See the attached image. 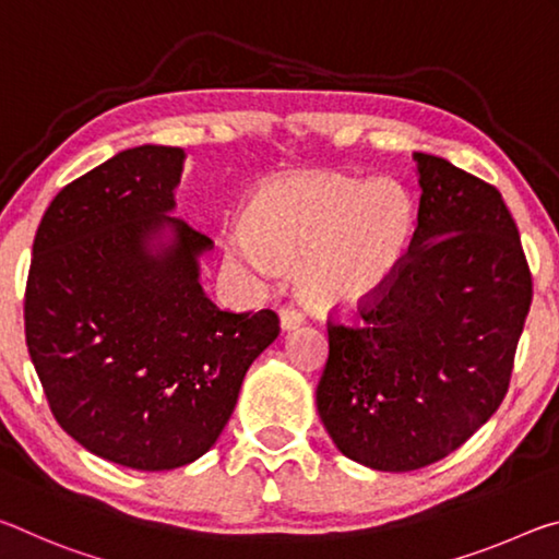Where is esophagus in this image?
I'll use <instances>...</instances> for the list:
<instances>
[{
  "label": "esophagus",
  "mask_w": 559,
  "mask_h": 559,
  "mask_svg": "<svg viewBox=\"0 0 559 559\" xmlns=\"http://www.w3.org/2000/svg\"><path fill=\"white\" fill-rule=\"evenodd\" d=\"M301 322H305V314H301L295 305H287V307L280 309V324H282V329H295Z\"/></svg>",
  "instance_id": "esophagus-1"
}]
</instances>
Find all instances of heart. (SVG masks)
Here are the masks:
<instances>
[{
    "label": "heart",
    "mask_w": 559,
    "mask_h": 559,
    "mask_svg": "<svg viewBox=\"0 0 559 559\" xmlns=\"http://www.w3.org/2000/svg\"><path fill=\"white\" fill-rule=\"evenodd\" d=\"M414 237V205L386 180L295 173L252 195L245 230L227 240L235 267L270 280L297 264V285L322 312H349L391 287Z\"/></svg>",
    "instance_id": "1"
}]
</instances>
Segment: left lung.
<instances>
[{
	"label": "left lung",
	"instance_id": "left-lung-1",
	"mask_svg": "<svg viewBox=\"0 0 559 559\" xmlns=\"http://www.w3.org/2000/svg\"><path fill=\"white\" fill-rule=\"evenodd\" d=\"M418 227L391 287L361 324L326 322L317 386L334 445L373 471L445 459L496 414L533 301L518 225L498 188L414 153Z\"/></svg>",
	"mask_w": 559,
	"mask_h": 559
}]
</instances>
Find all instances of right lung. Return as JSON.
Returning <instances> with one entry per match:
<instances>
[{
    "label": "right lung",
    "mask_w": 559,
    "mask_h": 559,
    "mask_svg": "<svg viewBox=\"0 0 559 559\" xmlns=\"http://www.w3.org/2000/svg\"><path fill=\"white\" fill-rule=\"evenodd\" d=\"M186 151L139 145L69 182L34 237L26 346L73 441L135 471L215 445L280 317L223 312L200 287L207 235L168 213Z\"/></svg>",
    "instance_id": "obj_1"
}]
</instances>
